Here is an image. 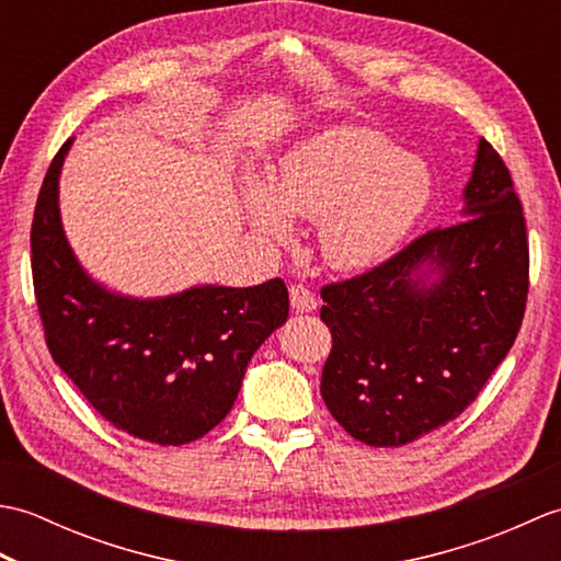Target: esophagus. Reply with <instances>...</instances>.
<instances>
[{
  "label": "esophagus",
  "instance_id": "1",
  "mask_svg": "<svg viewBox=\"0 0 561 561\" xmlns=\"http://www.w3.org/2000/svg\"><path fill=\"white\" fill-rule=\"evenodd\" d=\"M289 299H291V308L296 313H311L318 306L316 294L308 287H304V284H291Z\"/></svg>",
  "mask_w": 561,
  "mask_h": 561
}]
</instances>
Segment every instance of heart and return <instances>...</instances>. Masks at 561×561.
<instances>
[{
  "label": "heart",
  "instance_id": "heart-1",
  "mask_svg": "<svg viewBox=\"0 0 561 561\" xmlns=\"http://www.w3.org/2000/svg\"><path fill=\"white\" fill-rule=\"evenodd\" d=\"M426 199L420 161L374 129L342 127L291 149L272 187H245L243 207L250 226L274 241L291 236V217L318 221L328 265L364 270L410 233Z\"/></svg>",
  "mask_w": 561,
  "mask_h": 561
}]
</instances>
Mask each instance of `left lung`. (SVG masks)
I'll return each mask as SVG.
<instances>
[{"instance_id": "obj_1", "label": "left lung", "mask_w": 561, "mask_h": 561, "mask_svg": "<svg viewBox=\"0 0 561 561\" xmlns=\"http://www.w3.org/2000/svg\"><path fill=\"white\" fill-rule=\"evenodd\" d=\"M462 195L460 221L320 289V320L332 332L320 396L366 446L398 448L456 420L514 347L528 233L511 173L486 139Z\"/></svg>"}]
</instances>
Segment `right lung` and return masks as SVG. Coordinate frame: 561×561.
<instances>
[{"label": "right lung", "instance_id": "right-lung-1", "mask_svg": "<svg viewBox=\"0 0 561 561\" xmlns=\"http://www.w3.org/2000/svg\"><path fill=\"white\" fill-rule=\"evenodd\" d=\"M67 139L45 173L31 226V270L55 364L105 422L159 446L211 432L241 390L250 356L289 318L282 279L133 299L93 282L59 221Z\"/></svg>", "mask_w": 561, "mask_h": 561}]
</instances>
